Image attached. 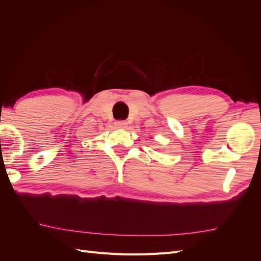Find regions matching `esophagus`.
Returning a JSON list of instances; mask_svg holds the SVG:
<instances>
[{"instance_id":"1","label":"esophagus","mask_w":261,"mask_h":261,"mask_svg":"<svg viewBox=\"0 0 261 261\" xmlns=\"http://www.w3.org/2000/svg\"><path fill=\"white\" fill-rule=\"evenodd\" d=\"M115 126L118 128H125V127H127V122L117 121V122H115Z\"/></svg>"}]
</instances>
